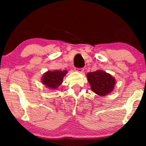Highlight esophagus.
I'll return each instance as SVG.
<instances>
[{"label":"esophagus","mask_w":146,"mask_h":146,"mask_svg":"<svg viewBox=\"0 0 146 146\" xmlns=\"http://www.w3.org/2000/svg\"><path fill=\"white\" fill-rule=\"evenodd\" d=\"M84 70L83 68H77V71L79 72H80V73H83Z\"/></svg>","instance_id":"34e87169"}]
</instances>
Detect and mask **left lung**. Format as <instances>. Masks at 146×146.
<instances>
[{
  "label": "left lung",
  "instance_id": "left-lung-1",
  "mask_svg": "<svg viewBox=\"0 0 146 146\" xmlns=\"http://www.w3.org/2000/svg\"><path fill=\"white\" fill-rule=\"evenodd\" d=\"M87 78L92 90L100 96L110 92L115 84L114 78L110 74L102 70L88 73Z\"/></svg>",
  "mask_w": 146,
  "mask_h": 146
}]
</instances>
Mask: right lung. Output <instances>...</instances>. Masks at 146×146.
<instances>
[{"label": "right lung", "instance_id": "1", "mask_svg": "<svg viewBox=\"0 0 146 146\" xmlns=\"http://www.w3.org/2000/svg\"><path fill=\"white\" fill-rule=\"evenodd\" d=\"M67 72L66 70L48 71L46 72L42 78V83L46 86L55 89L62 82L63 78Z\"/></svg>", "mask_w": 146, "mask_h": 146}]
</instances>
